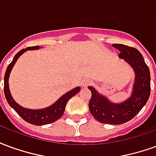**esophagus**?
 <instances>
[{
	"label": "esophagus",
	"instance_id": "1",
	"mask_svg": "<svg viewBox=\"0 0 156 156\" xmlns=\"http://www.w3.org/2000/svg\"><path fill=\"white\" fill-rule=\"evenodd\" d=\"M92 81L90 79H88V78H84L81 83L82 87H83V88H86V87H88L89 85H91Z\"/></svg>",
	"mask_w": 156,
	"mask_h": 156
}]
</instances>
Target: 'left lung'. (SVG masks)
<instances>
[{
    "label": "left lung",
    "mask_w": 156,
    "mask_h": 156,
    "mask_svg": "<svg viewBox=\"0 0 156 156\" xmlns=\"http://www.w3.org/2000/svg\"><path fill=\"white\" fill-rule=\"evenodd\" d=\"M120 53L119 58L124 59L133 68L135 73L133 92L125 101L115 104L88 87L92 97L88 108L96 120L103 124H121L132 119L147 103L151 94V73L143 56L136 48L124 44H113Z\"/></svg>",
    "instance_id": "1"
}]
</instances>
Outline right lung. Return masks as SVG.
<instances>
[{"mask_svg":"<svg viewBox=\"0 0 156 156\" xmlns=\"http://www.w3.org/2000/svg\"><path fill=\"white\" fill-rule=\"evenodd\" d=\"M36 49H39V46H34V47L22 49L15 55L12 62L8 65V67L5 70V77H4V93H5V98L8 102L9 105L24 120L27 121L29 124H34V125H44V124L53 123L62 117V115L64 113L67 103L72 97H73L75 94H77L78 92L80 91V87H77L71 91L68 92L67 94L62 95L53 105L42 109H29V108H23L22 106H20L17 103H16L15 100L12 97L10 89H9V76H10L13 66L15 65L16 62L17 61L19 57L27 50H36Z\"/></svg>","mask_w":156,"mask_h":156,"instance_id":"1","label":"right lung"}]
</instances>
